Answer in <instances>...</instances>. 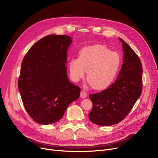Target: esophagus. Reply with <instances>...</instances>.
<instances>
[{"mask_svg": "<svg viewBox=\"0 0 158 158\" xmlns=\"http://www.w3.org/2000/svg\"><path fill=\"white\" fill-rule=\"evenodd\" d=\"M80 96H81V97L82 98H86L87 97V94L85 92H84V91H81Z\"/></svg>", "mask_w": 158, "mask_h": 158, "instance_id": "esophagus-1", "label": "esophagus"}]
</instances>
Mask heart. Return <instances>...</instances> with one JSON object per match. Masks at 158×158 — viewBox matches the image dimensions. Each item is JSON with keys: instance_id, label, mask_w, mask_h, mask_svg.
Masks as SVG:
<instances>
[{"instance_id": "b5f03b06", "label": "heart", "mask_w": 158, "mask_h": 158, "mask_svg": "<svg viewBox=\"0 0 158 158\" xmlns=\"http://www.w3.org/2000/svg\"><path fill=\"white\" fill-rule=\"evenodd\" d=\"M121 60L119 56L102 45L89 46L81 49L79 57L69 62L72 79L78 81L87 71L86 78L92 86L98 90L108 88L119 71Z\"/></svg>"}]
</instances>
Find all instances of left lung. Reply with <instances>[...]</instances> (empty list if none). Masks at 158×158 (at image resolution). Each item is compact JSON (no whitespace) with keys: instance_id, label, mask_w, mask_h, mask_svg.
Here are the masks:
<instances>
[{"instance_id":"left-lung-1","label":"left lung","mask_w":158,"mask_h":158,"mask_svg":"<svg viewBox=\"0 0 158 158\" xmlns=\"http://www.w3.org/2000/svg\"><path fill=\"white\" fill-rule=\"evenodd\" d=\"M123 51V64L113 84L102 92L89 94L93 108L90 121L110 126L121 122L132 110L142 92V65L129 45L119 38Z\"/></svg>"}]
</instances>
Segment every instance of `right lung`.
I'll list each match as a JSON object with an SVG mask.
<instances>
[{
	"instance_id": "add662e5",
	"label": "right lung",
	"mask_w": 158,
	"mask_h": 158,
	"mask_svg": "<svg viewBox=\"0 0 158 158\" xmlns=\"http://www.w3.org/2000/svg\"><path fill=\"white\" fill-rule=\"evenodd\" d=\"M72 43L69 36H46L31 47L22 61L19 90L25 109L38 123L60 120L80 96L81 88L67 76V51Z\"/></svg>"
}]
</instances>
